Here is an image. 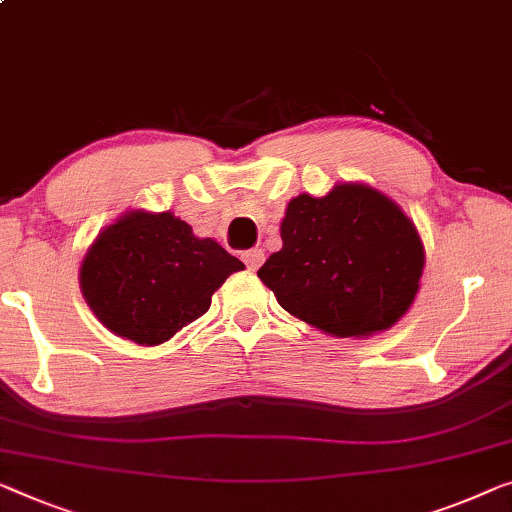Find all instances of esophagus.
I'll use <instances>...</instances> for the list:
<instances>
[{
  "mask_svg": "<svg viewBox=\"0 0 512 512\" xmlns=\"http://www.w3.org/2000/svg\"><path fill=\"white\" fill-rule=\"evenodd\" d=\"M243 262H246V266H248L250 271H257L259 264L264 262V250L262 248L248 250V253H243Z\"/></svg>",
  "mask_w": 512,
  "mask_h": 512,
  "instance_id": "34e87169",
  "label": "esophagus"
}]
</instances>
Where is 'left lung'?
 I'll return each mask as SVG.
<instances>
[{
  "label": "left lung",
  "instance_id": "8db88e82",
  "mask_svg": "<svg viewBox=\"0 0 512 512\" xmlns=\"http://www.w3.org/2000/svg\"><path fill=\"white\" fill-rule=\"evenodd\" d=\"M282 248L257 271L289 315L333 338L388 331L414 303L425 246L414 220L358 181L289 200Z\"/></svg>",
  "mask_w": 512,
  "mask_h": 512
}]
</instances>
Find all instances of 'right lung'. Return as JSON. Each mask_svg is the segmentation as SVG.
I'll use <instances>...</instances> for the list:
<instances>
[{"instance_id":"1","label":"right lung","mask_w":512,"mask_h":512,"mask_svg":"<svg viewBox=\"0 0 512 512\" xmlns=\"http://www.w3.org/2000/svg\"><path fill=\"white\" fill-rule=\"evenodd\" d=\"M241 259L200 239L172 211L131 209L103 227L80 264V289L98 322L140 347L163 345L209 310Z\"/></svg>"}]
</instances>
